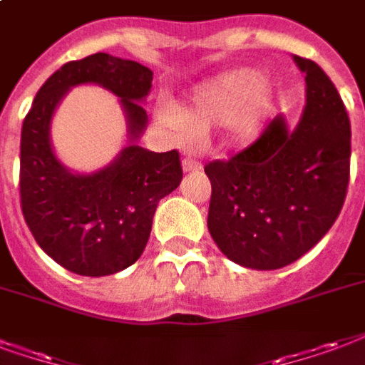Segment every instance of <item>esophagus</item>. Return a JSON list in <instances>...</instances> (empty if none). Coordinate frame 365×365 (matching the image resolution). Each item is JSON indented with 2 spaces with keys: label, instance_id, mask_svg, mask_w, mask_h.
Returning <instances> with one entry per match:
<instances>
[{
  "label": "esophagus",
  "instance_id": "obj_1",
  "mask_svg": "<svg viewBox=\"0 0 365 365\" xmlns=\"http://www.w3.org/2000/svg\"><path fill=\"white\" fill-rule=\"evenodd\" d=\"M182 169H185L186 173L200 171V169H202V161L194 160V158H185V160H182Z\"/></svg>",
  "mask_w": 365,
  "mask_h": 365
}]
</instances>
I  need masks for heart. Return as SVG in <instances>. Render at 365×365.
<instances>
[{"instance_id": "b5f03b06", "label": "heart", "mask_w": 365, "mask_h": 365, "mask_svg": "<svg viewBox=\"0 0 365 365\" xmlns=\"http://www.w3.org/2000/svg\"><path fill=\"white\" fill-rule=\"evenodd\" d=\"M267 94L262 88V76L252 68L229 71L213 78L196 92L192 103L182 113H165L163 119L182 138L204 133L213 125H227L237 119V134L250 140L264 119Z\"/></svg>"}]
</instances>
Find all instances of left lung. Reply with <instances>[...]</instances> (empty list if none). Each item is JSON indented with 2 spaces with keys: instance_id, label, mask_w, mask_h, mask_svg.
<instances>
[{
  "instance_id": "8db88e82",
  "label": "left lung",
  "mask_w": 365,
  "mask_h": 365,
  "mask_svg": "<svg viewBox=\"0 0 365 365\" xmlns=\"http://www.w3.org/2000/svg\"><path fill=\"white\" fill-rule=\"evenodd\" d=\"M306 73V108L289 133L277 115L256 140L204 167L212 182L210 235L225 256L250 269H279L325 237L350 179V120L323 68L294 56Z\"/></svg>"
}]
</instances>
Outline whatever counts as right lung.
Wrapping results in <instances>:
<instances>
[{"mask_svg":"<svg viewBox=\"0 0 365 365\" xmlns=\"http://www.w3.org/2000/svg\"><path fill=\"white\" fill-rule=\"evenodd\" d=\"M153 73L136 61L94 53L65 63L38 90L21 130V210L38 246L76 275L103 277L133 265L146 248L161 198L182 165L177 150L148 152L130 144L106 169L68 173L49 144V120L71 86L94 82L119 96L130 142L146 127L144 100Z\"/></svg>","mask_w":365,"mask_h":365,"instance_id":"right-lung-1","label":"right lung"}]
</instances>
